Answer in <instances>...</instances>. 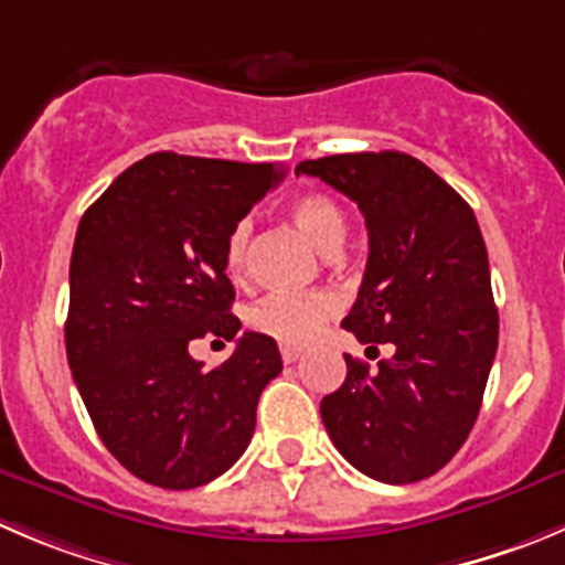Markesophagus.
Instances as JSON below:
<instances>
[{
    "mask_svg": "<svg viewBox=\"0 0 565 565\" xmlns=\"http://www.w3.org/2000/svg\"><path fill=\"white\" fill-rule=\"evenodd\" d=\"M279 354H282V360H286V363H294V360L302 354V349H299V347H282V349H279Z\"/></svg>",
    "mask_w": 565,
    "mask_h": 565,
    "instance_id": "obj_1",
    "label": "esophagus"
}]
</instances>
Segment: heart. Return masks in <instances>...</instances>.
Wrapping results in <instances>:
<instances>
[{
  "label": "heart",
  "mask_w": 565,
  "mask_h": 565,
  "mask_svg": "<svg viewBox=\"0 0 565 565\" xmlns=\"http://www.w3.org/2000/svg\"><path fill=\"white\" fill-rule=\"evenodd\" d=\"M291 216L321 252L332 255V252L341 249L349 222L335 199L327 196V193H305V196L294 199ZM252 233H255V224L246 216L230 227L227 238H224V266H227L230 277L238 279L246 274ZM335 313L338 299L332 294H271V297L252 305L246 321L260 335L288 343V347H302V343L313 341Z\"/></svg>",
  "instance_id": "obj_1"
}]
</instances>
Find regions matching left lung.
Wrapping results in <instances>:
<instances>
[{
  "mask_svg": "<svg viewBox=\"0 0 565 565\" xmlns=\"http://www.w3.org/2000/svg\"><path fill=\"white\" fill-rule=\"evenodd\" d=\"M358 202L369 263L343 330L394 343L377 372L347 354V380L321 399V422L358 471L407 486L455 458L480 413L499 343L486 241L475 211L405 152L302 160Z\"/></svg>",
  "mask_w": 565,
  "mask_h": 565,
  "instance_id": "obj_1",
  "label": "left lung"
}]
</instances>
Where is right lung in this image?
<instances>
[{"mask_svg": "<svg viewBox=\"0 0 565 565\" xmlns=\"http://www.w3.org/2000/svg\"><path fill=\"white\" fill-rule=\"evenodd\" d=\"M282 174L279 163L154 152L79 218L68 366L107 452L149 486L185 491L224 475L282 372L277 343L260 332H244L211 373L186 352L205 334L238 337L224 238Z\"/></svg>", "mask_w": 565, "mask_h": 565, "instance_id": "obj_1", "label": "right lung"}]
</instances>
